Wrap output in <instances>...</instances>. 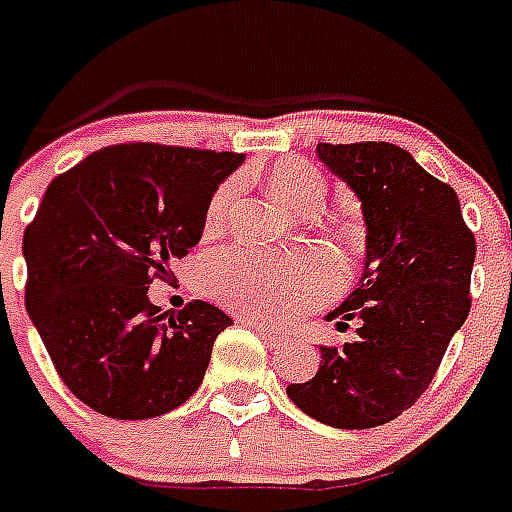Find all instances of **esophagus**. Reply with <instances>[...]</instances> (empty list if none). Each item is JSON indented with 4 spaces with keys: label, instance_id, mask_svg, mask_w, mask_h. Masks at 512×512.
Returning a JSON list of instances; mask_svg holds the SVG:
<instances>
[{
    "label": "esophagus",
    "instance_id": "esophagus-1",
    "mask_svg": "<svg viewBox=\"0 0 512 512\" xmlns=\"http://www.w3.org/2000/svg\"><path fill=\"white\" fill-rule=\"evenodd\" d=\"M240 322H245V325L248 327H253V330H256V333L261 335V338H267L269 343H280L282 341V335L280 333H275V330H272V327H267V325H261V322H256V320H248V317H245V320H240Z\"/></svg>",
    "mask_w": 512,
    "mask_h": 512
}]
</instances>
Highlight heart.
Returning <instances> with one entry per match:
<instances>
[{
  "instance_id": "b5f03b06",
  "label": "heart",
  "mask_w": 512,
  "mask_h": 512,
  "mask_svg": "<svg viewBox=\"0 0 512 512\" xmlns=\"http://www.w3.org/2000/svg\"><path fill=\"white\" fill-rule=\"evenodd\" d=\"M269 185L290 208L304 211L320 203L325 182L312 163L301 158L275 163ZM235 182H224L208 200V227H219L230 211ZM335 285V264L325 251H304L293 259H269L259 253L227 251L211 267V290L224 306L259 320H290L317 304Z\"/></svg>"
}]
</instances>
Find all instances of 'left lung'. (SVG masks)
Wrapping results in <instances>:
<instances>
[{
  "label": "left lung",
  "mask_w": 512,
  "mask_h": 512,
  "mask_svg": "<svg viewBox=\"0 0 512 512\" xmlns=\"http://www.w3.org/2000/svg\"><path fill=\"white\" fill-rule=\"evenodd\" d=\"M362 200L367 261L359 288L327 320H357V341L322 346L320 370L290 383L296 407L333 428L399 418L431 386L470 312L476 237L457 192L391 142L317 145Z\"/></svg>",
  "instance_id": "8db88e82"
}]
</instances>
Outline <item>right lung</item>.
Listing matches in <instances>:
<instances>
[{
    "instance_id": "obj_1",
    "label": "right lung",
    "mask_w": 512,
    "mask_h": 512,
    "mask_svg": "<svg viewBox=\"0 0 512 512\" xmlns=\"http://www.w3.org/2000/svg\"><path fill=\"white\" fill-rule=\"evenodd\" d=\"M243 153L124 142L55 177L23 235L26 309L76 399L116 420L185 404L232 320L190 301L163 322L153 280L169 282L203 235L208 200Z\"/></svg>"
}]
</instances>
